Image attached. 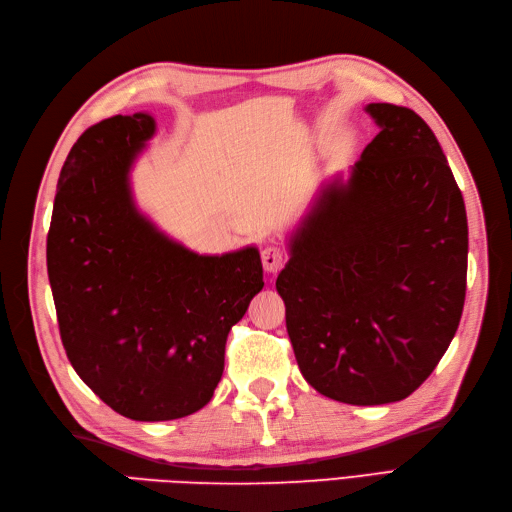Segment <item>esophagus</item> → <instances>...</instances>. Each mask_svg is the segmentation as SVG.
Returning <instances> with one entry per match:
<instances>
[{
  "label": "esophagus",
  "instance_id": "1",
  "mask_svg": "<svg viewBox=\"0 0 512 512\" xmlns=\"http://www.w3.org/2000/svg\"><path fill=\"white\" fill-rule=\"evenodd\" d=\"M260 258H262V267H265L267 273L280 271L284 267V262H286V254H284L280 245L265 247V250H262V254H260Z\"/></svg>",
  "mask_w": 512,
  "mask_h": 512
}]
</instances>
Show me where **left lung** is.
Returning a JSON list of instances; mask_svg holds the SVG:
<instances>
[{"mask_svg":"<svg viewBox=\"0 0 512 512\" xmlns=\"http://www.w3.org/2000/svg\"><path fill=\"white\" fill-rule=\"evenodd\" d=\"M365 111L380 132L348 181L322 185L275 288L303 378L342 404L380 406L412 395L455 337L468 218L427 123L406 106Z\"/></svg>","mask_w":512,"mask_h":512,"instance_id":"8db88e82","label":"left lung"}]
</instances>
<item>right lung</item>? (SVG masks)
<instances>
[{
    "label": "right lung",
    "mask_w": 512,
    "mask_h": 512,
    "mask_svg": "<svg viewBox=\"0 0 512 512\" xmlns=\"http://www.w3.org/2000/svg\"><path fill=\"white\" fill-rule=\"evenodd\" d=\"M153 134L149 113L87 128L59 173L46 237L68 359L132 421H173L209 404L232 324L265 286L254 245L200 256L136 209L130 168Z\"/></svg>",
    "instance_id": "obj_1"
}]
</instances>
